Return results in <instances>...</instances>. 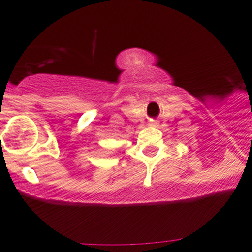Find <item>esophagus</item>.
I'll return each mask as SVG.
<instances>
[{
    "label": "esophagus",
    "instance_id": "esophagus-1",
    "mask_svg": "<svg viewBox=\"0 0 252 252\" xmlns=\"http://www.w3.org/2000/svg\"><path fill=\"white\" fill-rule=\"evenodd\" d=\"M151 126H156V124H158V122H155V121H153V122H151Z\"/></svg>",
    "mask_w": 252,
    "mask_h": 252
}]
</instances>
